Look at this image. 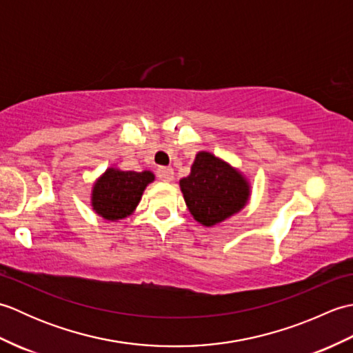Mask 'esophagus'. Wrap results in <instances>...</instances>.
<instances>
[{"label":"esophagus","instance_id":"esophagus-1","mask_svg":"<svg viewBox=\"0 0 353 353\" xmlns=\"http://www.w3.org/2000/svg\"><path fill=\"white\" fill-rule=\"evenodd\" d=\"M157 176H159L162 182H171L174 179V170L171 167H161L157 170Z\"/></svg>","mask_w":353,"mask_h":353}]
</instances>
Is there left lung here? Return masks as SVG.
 <instances>
[{
	"instance_id": "8db88e82",
	"label": "left lung",
	"mask_w": 353,
	"mask_h": 353,
	"mask_svg": "<svg viewBox=\"0 0 353 353\" xmlns=\"http://www.w3.org/2000/svg\"><path fill=\"white\" fill-rule=\"evenodd\" d=\"M181 191L194 220L212 228L238 214L250 199V183L241 171L209 152H199Z\"/></svg>"
}]
</instances>
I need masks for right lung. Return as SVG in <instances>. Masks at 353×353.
I'll return each instance as SVG.
<instances>
[{"mask_svg": "<svg viewBox=\"0 0 353 353\" xmlns=\"http://www.w3.org/2000/svg\"><path fill=\"white\" fill-rule=\"evenodd\" d=\"M153 181L152 171L137 172L109 167L94 182L91 206L104 220H123L137 209L142 192Z\"/></svg>", "mask_w": 353, "mask_h": 353, "instance_id": "right-lung-1", "label": "right lung"}]
</instances>
